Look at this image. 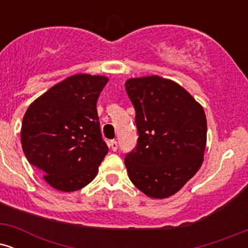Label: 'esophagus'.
<instances>
[{
	"instance_id": "1",
	"label": "esophagus",
	"mask_w": 248,
	"mask_h": 248,
	"mask_svg": "<svg viewBox=\"0 0 248 248\" xmlns=\"http://www.w3.org/2000/svg\"><path fill=\"white\" fill-rule=\"evenodd\" d=\"M108 146H109V148L113 150V152H116V149H118V142H116L115 140H112V141H109Z\"/></svg>"
}]
</instances>
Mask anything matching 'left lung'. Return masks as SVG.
I'll list each match as a JSON object with an SVG mask.
<instances>
[{
	"mask_svg": "<svg viewBox=\"0 0 248 248\" xmlns=\"http://www.w3.org/2000/svg\"><path fill=\"white\" fill-rule=\"evenodd\" d=\"M135 108L138 144L126 154L128 176L148 197L179 191L203 163L206 116L203 107L177 82L158 76L126 81Z\"/></svg>",
	"mask_w": 248,
	"mask_h": 248,
	"instance_id": "1",
	"label": "left lung"
}]
</instances>
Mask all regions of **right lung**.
Wrapping results in <instances>:
<instances>
[{"instance_id": "obj_1", "label": "right lung", "mask_w": 248, "mask_h": 248, "mask_svg": "<svg viewBox=\"0 0 248 248\" xmlns=\"http://www.w3.org/2000/svg\"><path fill=\"white\" fill-rule=\"evenodd\" d=\"M107 81L102 76H71L25 112L21 130L25 157L59 191H77L91 183L108 153L96 112Z\"/></svg>"}]
</instances>
